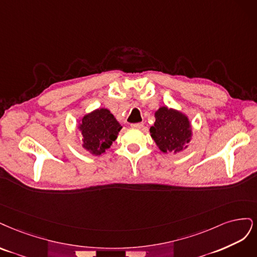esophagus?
Here are the masks:
<instances>
[{
	"instance_id": "1",
	"label": "esophagus",
	"mask_w": 257,
	"mask_h": 257,
	"mask_svg": "<svg viewBox=\"0 0 257 257\" xmlns=\"http://www.w3.org/2000/svg\"><path fill=\"white\" fill-rule=\"evenodd\" d=\"M131 127L135 128V129H141L143 127V123L142 122H138V123H131Z\"/></svg>"
}]
</instances>
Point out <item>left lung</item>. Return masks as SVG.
<instances>
[{
	"label": "left lung",
	"instance_id": "left-lung-1",
	"mask_svg": "<svg viewBox=\"0 0 257 257\" xmlns=\"http://www.w3.org/2000/svg\"><path fill=\"white\" fill-rule=\"evenodd\" d=\"M155 122L151 127V137L157 147L164 153H180L192 140L193 127L189 117L179 110L167 105L155 112Z\"/></svg>",
	"mask_w": 257,
	"mask_h": 257
}]
</instances>
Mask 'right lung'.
Wrapping results in <instances>:
<instances>
[{"label": "right lung", "mask_w": 257, "mask_h": 257, "mask_svg": "<svg viewBox=\"0 0 257 257\" xmlns=\"http://www.w3.org/2000/svg\"><path fill=\"white\" fill-rule=\"evenodd\" d=\"M122 126L106 107H99L82 116L78 123L82 146L94 156H100L109 150L117 139Z\"/></svg>", "instance_id": "right-lung-1"}]
</instances>
